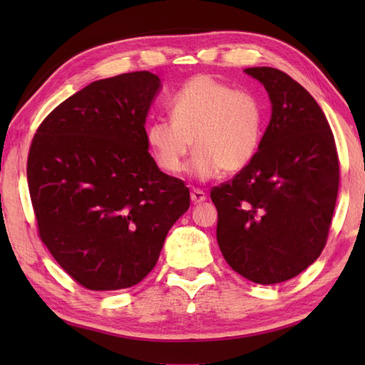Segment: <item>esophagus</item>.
I'll list each match as a JSON object with an SVG mask.
<instances>
[{
	"instance_id": "34e87169",
	"label": "esophagus",
	"mask_w": 365,
	"mask_h": 365,
	"mask_svg": "<svg viewBox=\"0 0 365 365\" xmlns=\"http://www.w3.org/2000/svg\"><path fill=\"white\" fill-rule=\"evenodd\" d=\"M205 199H207V196H205V192L202 190H197V188H192L191 190L192 204H200V202H204Z\"/></svg>"
}]
</instances>
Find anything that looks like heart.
I'll return each mask as SVG.
<instances>
[{
	"label": "heart",
	"instance_id": "obj_1",
	"mask_svg": "<svg viewBox=\"0 0 365 365\" xmlns=\"http://www.w3.org/2000/svg\"><path fill=\"white\" fill-rule=\"evenodd\" d=\"M170 119L157 118L145 138L157 165L168 174H180L192 149L191 173L213 178L221 170L245 169L263 135V108L250 89H234L212 75L192 76L169 100Z\"/></svg>",
	"mask_w": 365,
	"mask_h": 365
}]
</instances>
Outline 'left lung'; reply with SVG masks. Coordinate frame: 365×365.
<instances>
[{
	"instance_id": "1",
	"label": "left lung",
	"mask_w": 365,
	"mask_h": 365,
	"mask_svg": "<svg viewBox=\"0 0 365 365\" xmlns=\"http://www.w3.org/2000/svg\"><path fill=\"white\" fill-rule=\"evenodd\" d=\"M265 86L271 120L252 161L213 187L220 250L230 268L262 285L298 276L327 245L337 200L336 141L314 97L273 67L245 71Z\"/></svg>"
}]
</instances>
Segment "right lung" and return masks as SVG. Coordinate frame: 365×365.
Here are the masks:
<instances>
[{
  "label": "right lung",
  "mask_w": 365,
  "mask_h": 365,
  "mask_svg": "<svg viewBox=\"0 0 365 365\" xmlns=\"http://www.w3.org/2000/svg\"><path fill=\"white\" fill-rule=\"evenodd\" d=\"M158 89L145 71L91 83L54 108L31 141L38 238L88 290L141 282L190 207L183 180L161 173L147 152L144 123Z\"/></svg>",
  "instance_id": "obj_1"
}]
</instances>
